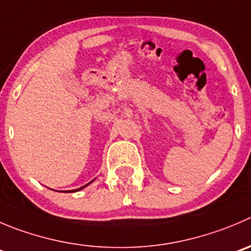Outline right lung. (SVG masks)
Wrapping results in <instances>:
<instances>
[{
	"instance_id": "1",
	"label": "right lung",
	"mask_w": 251,
	"mask_h": 251,
	"mask_svg": "<svg viewBox=\"0 0 251 251\" xmlns=\"http://www.w3.org/2000/svg\"><path fill=\"white\" fill-rule=\"evenodd\" d=\"M92 181H94V180H92ZM92 181H91V182H92ZM91 182H88L87 185L82 186V187H80V188H76V190H70V191H68V192H76V191H80V190H82L83 187H86V186H88V185H90V183H91Z\"/></svg>"
}]
</instances>
